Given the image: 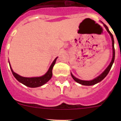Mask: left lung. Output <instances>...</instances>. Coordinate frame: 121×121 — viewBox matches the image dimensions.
<instances>
[{
	"label": "left lung",
	"instance_id": "left-lung-1",
	"mask_svg": "<svg viewBox=\"0 0 121 121\" xmlns=\"http://www.w3.org/2000/svg\"><path fill=\"white\" fill-rule=\"evenodd\" d=\"M104 27H105V29H107V31H108V32L109 33V35H110L111 37V39H112V41L113 57H112V59L111 62L110 64H109V65H108V67L107 68V69H106L104 71L103 73H102V74H101V75H99V76H98V77H97V78H96L94 79V80H91V81H83V80H79V79H78V78H75V77H74V75H73V74H72L71 73V76H72V77H73V78L74 79V81H75L77 82H78V83H79V84H82V85H87V86H89V85H95V84H97V83H98V82H100V81H102V80H103V79L105 77L107 76V75H108V73H109V71H110V69H111V68L112 66V64H113V62H114V60H115L114 40H113V37L112 34L110 32V31H109V29H108V27H107V26H106L105 24H104Z\"/></svg>",
	"mask_w": 121,
	"mask_h": 121
}]
</instances>
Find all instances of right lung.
<instances>
[{
	"label": "right lung",
	"mask_w": 121,
	"mask_h": 121,
	"mask_svg": "<svg viewBox=\"0 0 121 121\" xmlns=\"http://www.w3.org/2000/svg\"><path fill=\"white\" fill-rule=\"evenodd\" d=\"M57 58V57L54 60V61L52 64L51 66L50 67L49 69H48V71L46 73V74H44V75H43V76L41 77H23L20 76V75H18L17 74H16V73H15L14 72H13L12 68H11L10 63L9 65L11 70H12V74H13V75H14V77L16 78V79L18 81H19L20 82L24 84L26 86H29V87L36 88L39 87V86H41V85H44V84H46V82H47L50 80L51 78L52 77V75H53L52 69H53L54 65L55 63H56Z\"/></svg>",
	"instance_id": "1"
}]
</instances>
